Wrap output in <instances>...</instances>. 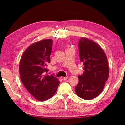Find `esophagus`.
Wrapping results in <instances>:
<instances>
[{"mask_svg": "<svg viewBox=\"0 0 125 125\" xmlns=\"http://www.w3.org/2000/svg\"><path fill=\"white\" fill-rule=\"evenodd\" d=\"M68 77H63V79H64V81H66V80H67V79H68Z\"/></svg>", "mask_w": 125, "mask_h": 125, "instance_id": "34e87169", "label": "esophagus"}]
</instances>
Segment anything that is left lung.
I'll return each instance as SVG.
<instances>
[{
    "label": "left lung",
    "mask_w": 125,
    "mask_h": 125,
    "mask_svg": "<svg viewBox=\"0 0 125 125\" xmlns=\"http://www.w3.org/2000/svg\"><path fill=\"white\" fill-rule=\"evenodd\" d=\"M78 47L84 73L78 77L79 82L75 91L79 97L91 100L100 94L108 78L107 58L101 47L91 40L81 38Z\"/></svg>",
    "instance_id": "obj_1"
}]
</instances>
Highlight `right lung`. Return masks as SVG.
<instances>
[{
  "label": "right lung",
  "instance_id": "right-lung-1",
  "mask_svg": "<svg viewBox=\"0 0 125 125\" xmlns=\"http://www.w3.org/2000/svg\"><path fill=\"white\" fill-rule=\"evenodd\" d=\"M52 39H46L30 45L21 56L19 71L22 83L30 94L38 100L44 102L56 92L60 81L47 75L50 62Z\"/></svg>",
  "mask_w": 125,
  "mask_h": 125
}]
</instances>
